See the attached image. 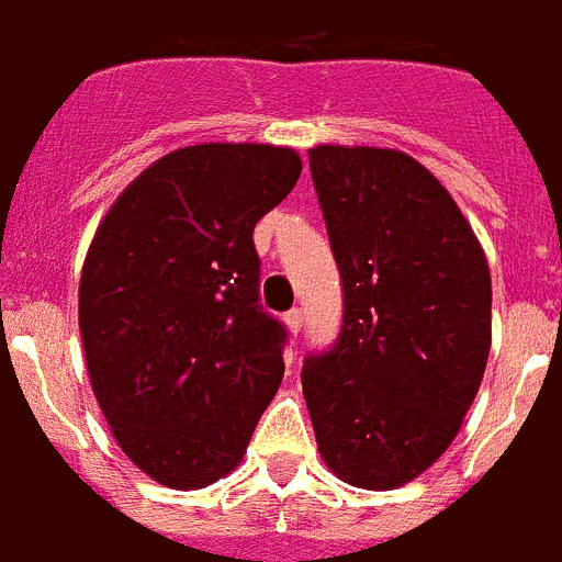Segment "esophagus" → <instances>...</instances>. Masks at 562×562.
<instances>
[{
  "label": "esophagus",
  "mask_w": 562,
  "mask_h": 562,
  "mask_svg": "<svg viewBox=\"0 0 562 562\" xmlns=\"http://www.w3.org/2000/svg\"><path fill=\"white\" fill-rule=\"evenodd\" d=\"M284 325H286V330H290V334H293V336L302 334V325H304L302 310H290V313H286V316H284Z\"/></svg>",
  "instance_id": "esophagus-1"
}]
</instances>
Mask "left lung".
Masks as SVG:
<instances>
[{"mask_svg":"<svg viewBox=\"0 0 562 562\" xmlns=\"http://www.w3.org/2000/svg\"><path fill=\"white\" fill-rule=\"evenodd\" d=\"M345 293L334 351L302 368L322 461L394 491L456 441L491 353V267L450 191L392 147H310Z\"/></svg>","mask_w":562,"mask_h":562,"instance_id":"left-lung-1","label":"left lung"}]
</instances>
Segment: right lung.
<instances>
[{
    "instance_id": "add662e5",
    "label": "right lung",
    "mask_w": 562,
    "mask_h": 562,
    "mask_svg": "<svg viewBox=\"0 0 562 562\" xmlns=\"http://www.w3.org/2000/svg\"><path fill=\"white\" fill-rule=\"evenodd\" d=\"M299 173L293 147H179L98 223L78 290L89 383L124 456L165 487L232 473L281 385L252 232Z\"/></svg>"
}]
</instances>
